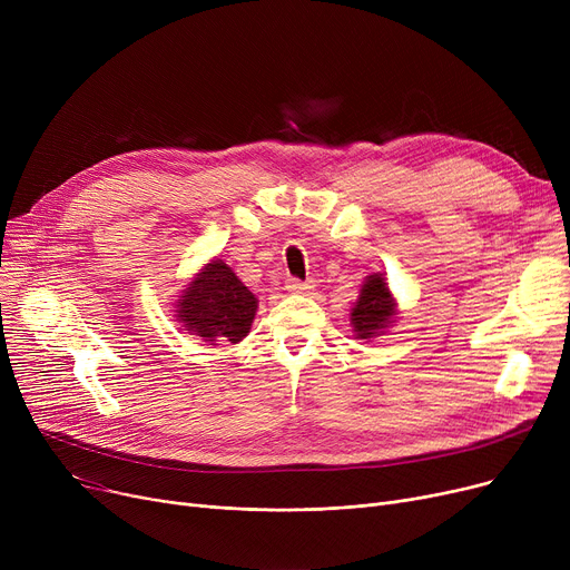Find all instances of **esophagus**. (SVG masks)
Masks as SVG:
<instances>
[{
    "label": "esophagus",
    "instance_id": "34e87169",
    "mask_svg": "<svg viewBox=\"0 0 570 570\" xmlns=\"http://www.w3.org/2000/svg\"><path fill=\"white\" fill-rule=\"evenodd\" d=\"M314 286L312 282H301V279H286V291L288 293H309Z\"/></svg>",
    "mask_w": 570,
    "mask_h": 570
}]
</instances>
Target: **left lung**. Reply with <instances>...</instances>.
Masks as SVG:
<instances>
[{"label": "left lung", "instance_id": "obj_1", "mask_svg": "<svg viewBox=\"0 0 570 570\" xmlns=\"http://www.w3.org/2000/svg\"><path fill=\"white\" fill-rule=\"evenodd\" d=\"M400 307L383 273H372L361 286V295L351 307V327L355 340H374L385 335L397 321Z\"/></svg>", "mask_w": 570, "mask_h": 570}]
</instances>
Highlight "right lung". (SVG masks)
Segmentation results:
<instances>
[{
	"label": "right lung",
	"instance_id": "1",
	"mask_svg": "<svg viewBox=\"0 0 570 570\" xmlns=\"http://www.w3.org/2000/svg\"><path fill=\"white\" fill-rule=\"evenodd\" d=\"M175 321L203 342H243L258 312V297L222 258H209L175 301Z\"/></svg>",
	"mask_w": 570,
	"mask_h": 570
}]
</instances>
